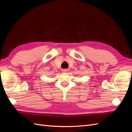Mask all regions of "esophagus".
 <instances>
[{
	"mask_svg": "<svg viewBox=\"0 0 132 132\" xmlns=\"http://www.w3.org/2000/svg\"><path fill=\"white\" fill-rule=\"evenodd\" d=\"M68 71V70L67 69H63V72H64V73L67 72Z\"/></svg>",
	"mask_w": 132,
	"mask_h": 132,
	"instance_id": "1",
	"label": "esophagus"
}]
</instances>
